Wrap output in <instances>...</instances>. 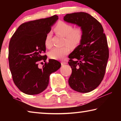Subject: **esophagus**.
Segmentation results:
<instances>
[{"instance_id": "obj_1", "label": "esophagus", "mask_w": 121, "mask_h": 121, "mask_svg": "<svg viewBox=\"0 0 121 121\" xmlns=\"http://www.w3.org/2000/svg\"><path fill=\"white\" fill-rule=\"evenodd\" d=\"M67 63V62L66 61H62V62H61V65H66Z\"/></svg>"}]
</instances>
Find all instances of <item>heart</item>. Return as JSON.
Wrapping results in <instances>:
<instances>
[{
    "mask_svg": "<svg viewBox=\"0 0 121 121\" xmlns=\"http://www.w3.org/2000/svg\"><path fill=\"white\" fill-rule=\"evenodd\" d=\"M55 31L56 33L65 37V44H68L71 47H75L81 43L83 37V31L81 28H73V26L64 22H59L57 24ZM51 32L46 34L45 39V45L47 48L51 46ZM70 49L68 45L61 48L56 47L49 53L51 58L56 60H60L65 58L70 52Z\"/></svg>",
    "mask_w": 121,
    "mask_h": 121,
    "instance_id": "1",
    "label": "heart"
}]
</instances>
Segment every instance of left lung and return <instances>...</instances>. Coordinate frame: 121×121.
Instances as JSON below:
<instances>
[{
	"label": "left lung",
	"mask_w": 121,
	"mask_h": 121,
	"mask_svg": "<svg viewBox=\"0 0 121 121\" xmlns=\"http://www.w3.org/2000/svg\"><path fill=\"white\" fill-rule=\"evenodd\" d=\"M63 20L79 26L83 31L80 44L69 55L68 63L72 69L69 85L78 92H89L101 83L109 58L103 28L95 17L85 12L67 14Z\"/></svg>",
	"instance_id": "obj_1"
}]
</instances>
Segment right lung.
<instances>
[{
    "instance_id": "add662e5",
    "label": "right lung",
    "mask_w": 121,
    "mask_h": 121,
    "mask_svg": "<svg viewBox=\"0 0 121 121\" xmlns=\"http://www.w3.org/2000/svg\"><path fill=\"white\" fill-rule=\"evenodd\" d=\"M58 20V16L41 19L20 25L9 42V61L14 83L20 91L29 95H38L45 90L51 73L58 70L61 63L44 56L46 34ZM45 62L42 68L38 62Z\"/></svg>"
}]
</instances>
